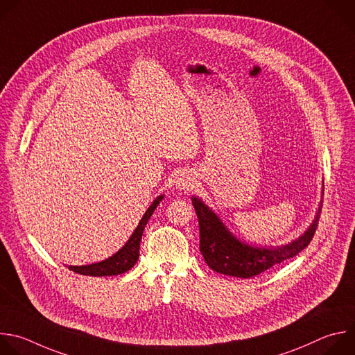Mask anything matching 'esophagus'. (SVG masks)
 <instances>
[{
	"label": "esophagus",
	"instance_id": "1",
	"mask_svg": "<svg viewBox=\"0 0 355 355\" xmlns=\"http://www.w3.org/2000/svg\"><path fill=\"white\" fill-rule=\"evenodd\" d=\"M178 186L180 187V189H184V190H190V189H193L194 187V183H193V180H191V178H189L187 175L184 176H182L179 180H178Z\"/></svg>",
	"mask_w": 355,
	"mask_h": 355
}]
</instances>
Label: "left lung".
Wrapping results in <instances>:
<instances>
[{
  "label": "left lung",
  "instance_id": "8db88e82",
  "mask_svg": "<svg viewBox=\"0 0 355 355\" xmlns=\"http://www.w3.org/2000/svg\"><path fill=\"white\" fill-rule=\"evenodd\" d=\"M191 202L198 218L200 252L205 263L220 274L236 278H252L272 266L295 257L311 243L319 224V212L322 211L319 207L315 221L302 236L287 246L272 250L252 248L239 242L201 200L193 197Z\"/></svg>",
  "mask_w": 355,
  "mask_h": 355
}]
</instances>
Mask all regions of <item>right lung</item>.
Masks as SVG:
<instances>
[{
	"label": "right lung",
	"mask_w": 355,
	"mask_h": 355,
	"mask_svg": "<svg viewBox=\"0 0 355 355\" xmlns=\"http://www.w3.org/2000/svg\"><path fill=\"white\" fill-rule=\"evenodd\" d=\"M164 198V196L157 197V200L150 205V208L146 211L144 217L141 218L138 227L132 232L128 242L112 257H109L105 261L89 264V266H69L68 268L73 270L83 275H92V277H105V275H117L121 272H125L130 270L138 260L139 256V242L141 236H143V231L150 220V217L154 214V211L159 201Z\"/></svg>",
	"instance_id": "add662e5"
}]
</instances>
